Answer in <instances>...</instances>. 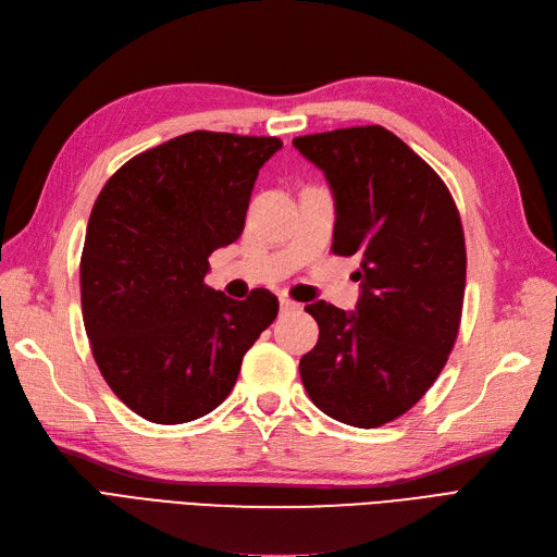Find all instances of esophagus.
<instances>
[{
	"label": "esophagus",
	"mask_w": 557,
	"mask_h": 557,
	"mask_svg": "<svg viewBox=\"0 0 557 557\" xmlns=\"http://www.w3.org/2000/svg\"><path fill=\"white\" fill-rule=\"evenodd\" d=\"M299 308H301V304L287 299V297H281V310H283V313H287V310H299Z\"/></svg>",
	"instance_id": "34e87169"
}]
</instances>
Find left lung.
Masks as SVG:
<instances>
[{
	"label": "left lung",
	"mask_w": 557,
	"mask_h": 557,
	"mask_svg": "<svg viewBox=\"0 0 557 557\" xmlns=\"http://www.w3.org/2000/svg\"><path fill=\"white\" fill-rule=\"evenodd\" d=\"M336 201L331 251L359 256L356 313L306 306L318 345L299 361L313 405L354 428L407 413L457 341L466 287L463 228L436 171L382 125L293 139Z\"/></svg>",
	"instance_id": "8db88e82"
}]
</instances>
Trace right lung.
Segmentation results:
<instances>
[{"label":"right lung","mask_w":557,"mask_h":557,"mask_svg":"<svg viewBox=\"0 0 557 557\" xmlns=\"http://www.w3.org/2000/svg\"><path fill=\"white\" fill-rule=\"evenodd\" d=\"M276 137L196 129L125 162L102 187L79 262L94 359L123 405L160 425L216 409L278 299L206 285L210 253L242 231Z\"/></svg>","instance_id":"obj_1"}]
</instances>
